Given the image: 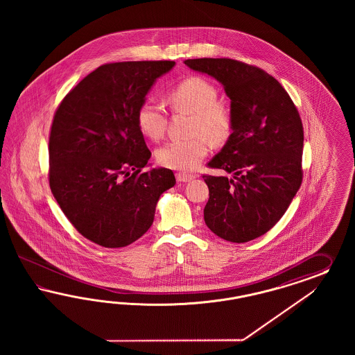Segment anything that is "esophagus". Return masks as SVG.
Segmentation results:
<instances>
[{
  "label": "esophagus",
  "mask_w": 355,
  "mask_h": 355,
  "mask_svg": "<svg viewBox=\"0 0 355 355\" xmlns=\"http://www.w3.org/2000/svg\"><path fill=\"white\" fill-rule=\"evenodd\" d=\"M175 178L178 182H190L195 178V175L193 174H186V173H177L175 174Z\"/></svg>",
  "instance_id": "esophagus-1"
}]
</instances>
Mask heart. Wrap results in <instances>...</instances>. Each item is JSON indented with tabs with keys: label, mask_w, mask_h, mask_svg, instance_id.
Wrapping results in <instances>:
<instances>
[{
	"label": "heart",
	"mask_w": 355,
	"mask_h": 355,
	"mask_svg": "<svg viewBox=\"0 0 355 355\" xmlns=\"http://www.w3.org/2000/svg\"><path fill=\"white\" fill-rule=\"evenodd\" d=\"M166 100L174 110L193 116L190 134L195 137L164 144L156 152V159L166 168L193 171L208 153L207 139L212 144H221L229 138L233 128L232 113L217 101L216 87L200 76L182 80L168 94ZM137 123L143 135L157 140L166 129V117L162 107L146 101L138 109Z\"/></svg>",
	"instance_id": "1"
}]
</instances>
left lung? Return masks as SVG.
I'll return each instance as SVG.
<instances>
[{"label": "left lung", "instance_id": "left-lung-1", "mask_svg": "<svg viewBox=\"0 0 355 355\" xmlns=\"http://www.w3.org/2000/svg\"><path fill=\"white\" fill-rule=\"evenodd\" d=\"M184 64L216 79L230 98L232 134L208 162L226 175H203L205 221L216 236L243 243L263 236L286 212L302 183L303 126L291 96L261 69L230 58Z\"/></svg>", "mask_w": 355, "mask_h": 355}]
</instances>
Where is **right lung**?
<instances>
[{"instance_id":"1","label":"right lung","mask_w":355,"mask_h":355,"mask_svg":"<svg viewBox=\"0 0 355 355\" xmlns=\"http://www.w3.org/2000/svg\"><path fill=\"white\" fill-rule=\"evenodd\" d=\"M174 61H130L97 67L54 114L49 184L69 221L87 239L125 248L150 229L162 193L175 184L171 169L150 166L137 113Z\"/></svg>"}]
</instances>
